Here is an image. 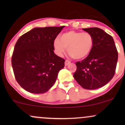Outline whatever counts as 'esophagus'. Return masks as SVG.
Segmentation results:
<instances>
[{
	"label": "esophagus",
	"instance_id": "1",
	"mask_svg": "<svg viewBox=\"0 0 125 125\" xmlns=\"http://www.w3.org/2000/svg\"><path fill=\"white\" fill-rule=\"evenodd\" d=\"M70 63H71V62L67 61V60H66L65 62H64V65L67 66V65H68V64H69Z\"/></svg>",
	"mask_w": 125,
	"mask_h": 125
}]
</instances>
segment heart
I'll return each instance as SVG.
<instances>
[{"mask_svg":"<svg viewBox=\"0 0 125 125\" xmlns=\"http://www.w3.org/2000/svg\"><path fill=\"white\" fill-rule=\"evenodd\" d=\"M94 45V38L89 33L71 31L64 33L53 42L54 52L62 57L66 50L74 59L81 60L89 55Z\"/></svg>","mask_w":125,"mask_h":125,"instance_id":"obj_1","label":"heart"}]
</instances>
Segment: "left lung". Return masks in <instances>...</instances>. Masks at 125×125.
<instances>
[{
    "mask_svg": "<svg viewBox=\"0 0 125 125\" xmlns=\"http://www.w3.org/2000/svg\"><path fill=\"white\" fill-rule=\"evenodd\" d=\"M93 36L94 45L89 55L76 63L74 79L83 88L94 90L104 86L113 78L118 53L111 36L98 28L83 29Z\"/></svg>",
    "mask_w": 125,
    "mask_h": 125,
    "instance_id": "8db88e82",
    "label": "left lung"
}]
</instances>
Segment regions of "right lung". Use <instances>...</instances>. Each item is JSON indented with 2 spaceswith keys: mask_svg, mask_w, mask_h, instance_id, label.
Here are the masks:
<instances>
[{
  "mask_svg": "<svg viewBox=\"0 0 125 125\" xmlns=\"http://www.w3.org/2000/svg\"><path fill=\"white\" fill-rule=\"evenodd\" d=\"M64 26L35 28L19 38L12 65L16 79L32 94H44L53 86L64 60L54 53L53 42Z\"/></svg>",
  "mask_w": 125,
  "mask_h": 125,
  "instance_id": "right-lung-1",
  "label": "right lung"
}]
</instances>
